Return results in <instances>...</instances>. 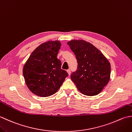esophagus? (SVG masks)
Masks as SVG:
<instances>
[{"instance_id":"1","label":"esophagus","mask_w":132,"mask_h":132,"mask_svg":"<svg viewBox=\"0 0 132 132\" xmlns=\"http://www.w3.org/2000/svg\"><path fill=\"white\" fill-rule=\"evenodd\" d=\"M67 72H68V73L69 75H70V74H71V71H70V70L68 69V70H67Z\"/></svg>"}]
</instances>
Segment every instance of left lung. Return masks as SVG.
<instances>
[{
    "label": "left lung",
    "mask_w": 132,
    "mask_h": 132,
    "mask_svg": "<svg viewBox=\"0 0 132 132\" xmlns=\"http://www.w3.org/2000/svg\"><path fill=\"white\" fill-rule=\"evenodd\" d=\"M76 57L78 68L71 79L81 93L95 96L107 85L111 75V64L100 50L85 40H74L68 43Z\"/></svg>",
    "instance_id": "left-lung-1"
}]
</instances>
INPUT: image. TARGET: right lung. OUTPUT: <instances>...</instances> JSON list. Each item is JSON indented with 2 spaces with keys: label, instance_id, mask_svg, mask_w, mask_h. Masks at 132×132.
<instances>
[{
  "label": "right lung",
  "instance_id": "add662e5",
  "mask_svg": "<svg viewBox=\"0 0 132 132\" xmlns=\"http://www.w3.org/2000/svg\"><path fill=\"white\" fill-rule=\"evenodd\" d=\"M61 44L49 41L41 44L33 51L25 63L23 73L28 88L41 97L54 94L60 89L68 73L61 69L57 58Z\"/></svg>",
  "mask_w": 132,
  "mask_h": 132
}]
</instances>
